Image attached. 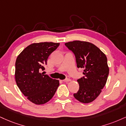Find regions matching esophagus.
I'll list each match as a JSON object with an SVG mask.
<instances>
[{
	"label": "esophagus",
	"mask_w": 126,
	"mask_h": 126,
	"mask_svg": "<svg viewBox=\"0 0 126 126\" xmlns=\"http://www.w3.org/2000/svg\"><path fill=\"white\" fill-rule=\"evenodd\" d=\"M70 79H64V80H63V81H64V82H68V81H70Z\"/></svg>",
	"instance_id": "1"
}]
</instances>
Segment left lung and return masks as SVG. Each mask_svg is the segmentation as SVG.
I'll list each match as a JSON object with an SVG mask.
<instances>
[{
	"instance_id": "1",
	"label": "left lung",
	"mask_w": 126,
	"mask_h": 126,
	"mask_svg": "<svg viewBox=\"0 0 126 126\" xmlns=\"http://www.w3.org/2000/svg\"><path fill=\"white\" fill-rule=\"evenodd\" d=\"M65 45L75 54L78 67L84 69V76L78 80L79 89L73 96L83 103L92 102L106 83L109 73L106 56L90 42L75 40Z\"/></svg>"
}]
</instances>
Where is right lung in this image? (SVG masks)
<instances>
[{
    "label": "right lung",
    "instance_id": "obj_1",
    "mask_svg": "<svg viewBox=\"0 0 126 126\" xmlns=\"http://www.w3.org/2000/svg\"><path fill=\"white\" fill-rule=\"evenodd\" d=\"M60 43L41 42L29 45L18 56L15 63L16 84L29 100L36 104L48 102L59 86L58 80L53 79L41 70L47 64L48 56Z\"/></svg>",
    "mask_w": 126,
    "mask_h": 126
}]
</instances>
